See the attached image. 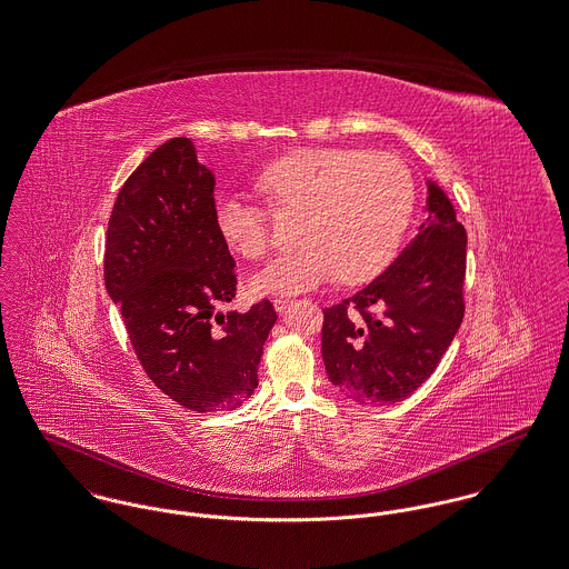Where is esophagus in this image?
Returning a JSON list of instances; mask_svg holds the SVG:
<instances>
[{"label": "esophagus", "instance_id": "1", "mask_svg": "<svg viewBox=\"0 0 569 569\" xmlns=\"http://www.w3.org/2000/svg\"><path fill=\"white\" fill-rule=\"evenodd\" d=\"M290 299H274L272 301V307H274V311H279V313H283L288 307H290Z\"/></svg>", "mask_w": 569, "mask_h": 569}]
</instances>
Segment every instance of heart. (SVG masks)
Here are the masks:
<instances>
[{
    "label": "heart",
    "instance_id": "obj_1",
    "mask_svg": "<svg viewBox=\"0 0 569 569\" xmlns=\"http://www.w3.org/2000/svg\"><path fill=\"white\" fill-rule=\"evenodd\" d=\"M258 189L279 212H299L301 249L251 277L258 295H299L339 279L361 283L391 262L415 208V182L391 154L352 148H301L258 173ZM214 226L238 256L256 260L270 247L268 214L240 196L219 193Z\"/></svg>",
    "mask_w": 569,
    "mask_h": 569
}]
</instances>
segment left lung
I'll use <instances>...</instances> for the list:
<instances>
[{"label":"left lung","instance_id":"1","mask_svg":"<svg viewBox=\"0 0 569 569\" xmlns=\"http://www.w3.org/2000/svg\"><path fill=\"white\" fill-rule=\"evenodd\" d=\"M426 187V219L393 264L355 297L325 309L327 376L363 406L417 391L462 325L467 230L432 178Z\"/></svg>","mask_w":569,"mask_h":569}]
</instances>
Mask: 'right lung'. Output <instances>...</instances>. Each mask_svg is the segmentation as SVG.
<instances>
[{
  "label": "right lung",
  "instance_id": "obj_1",
  "mask_svg": "<svg viewBox=\"0 0 569 569\" xmlns=\"http://www.w3.org/2000/svg\"><path fill=\"white\" fill-rule=\"evenodd\" d=\"M214 173L189 137H173L134 169L113 203L104 288L120 307L150 380L196 412L234 410L258 387L268 301L240 313L234 258L214 226Z\"/></svg>",
  "mask_w": 569,
  "mask_h": 569
}]
</instances>
